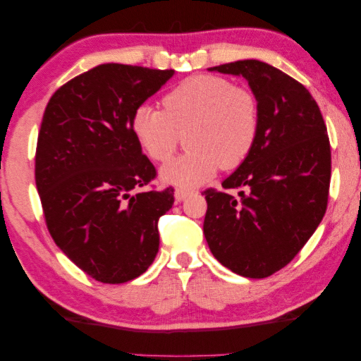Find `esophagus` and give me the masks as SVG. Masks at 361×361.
Segmentation results:
<instances>
[{"label": "esophagus", "instance_id": "esophagus-1", "mask_svg": "<svg viewBox=\"0 0 361 361\" xmlns=\"http://www.w3.org/2000/svg\"><path fill=\"white\" fill-rule=\"evenodd\" d=\"M192 193H193L192 190H185V188H176L174 198H176V202H184V200L187 197H190Z\"/></svg>", "mask_w": 361, "mask_h": 361}]
</instances>
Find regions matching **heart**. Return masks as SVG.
Here are the masks:
<instances>
[{"label": "heart", "mask_w": 361, "mask_h": 361, "mask_svg": "<svg viewBox=\"0 0 361 361\" xmlns=\"http://www.w3.org/2000/svg\"><path fill=\"white\" fill-rule=\"evenodd\" d=\"M164 110L139 105L131 129L153 161L166 163L182 144L188 149L159 173L164 184L193 187L216 171L238 168L259 134V104L245 87L217 75H193L163 99Z\"/></svg>", "instance_id": "1"}]
</instances>
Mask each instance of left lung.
<instances>
[{
	"label": "left lung",
	"mask_w": 361,
	"mask_h": 361,
	"mask_svg": "<svg viewBox=\"0 0 361 361\" xmlns=\"http://www.w3.org/2000/svg\"><path fill=\"white\" fill-rule=\"evenodd\" d=\"M243 76L257 99L259 134L243 163L222 182L238 197L206 190L203 232L224 267L265 279L302 250L324 216L331 149L310 92L271 65L247 59L208 68Z\"/></svg>",
	"instance_id": "left-lung-1"
}]
</instances>
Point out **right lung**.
<instances>
[{
  "mask_svg": "<svg viewBox=\"0 0 361 361\" xmlns=\"http://www.w3.org/2000/svg\"><path fill=\"white\" fill-rule=\"evenodd\" d=\"M174 70L102 63L52 94L41 121L35 182L52 240L94 280L118 285L150 267L158 219L174 190L135 192L157 171L131 129L134 110Z\"/></svg>",
  "mask_w": 361,
  "mask_h": 361,
  "instance_id": "1",
  "label": "right lung"
}]
</instances>
